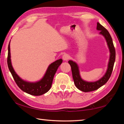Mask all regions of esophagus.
I'll return each instance as SVG.
<instances>
[{
	"label": "esophagus",
	"mask_w": 124,
	"mask_h": 124,
	"mask_svg": "<svg viewBox=\"0 0 124 124\" xmlns=\"http://www.w3.org/2000/svg\"><path fill=\"white\" fill-rule=\"evenodd\" d=\"M70 55H69V54H64L62 56V58L64 61H67L69 59V58H70Z\"/></svg>",
	"instance_id": "esophagus-1"
}]
</instances>
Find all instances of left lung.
I'll return each mask as SVG.
<instances>
[{"label": "left lung", "mask_w": 124, "mask_h": 124, "mask_svg": "<svg viewBox=\"0 0 124 124\" xmlns=\"http://www.w3.org/2000/svg\"><path fill=\"white\" fill-rule=\"evenodd\" d=\"M96 29L97 31H100V34L103 35L106 39L110 52L107 70L103 76L98 80L93 81V82L85 81L81 78L78 65L77 63L72 60H70L68 61L69 64L70 65L71 69H72V76L75 86L79 90L85 92L95 91V90L99 89L100 87L104 85L107 82L112 74L115 60V50L114 45H113L112 38L109 33L103 26H102L98 22L97 23Z\"/></svg>", "instance_id": "obj_1"}]
</instances>
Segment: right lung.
Segmentation results:
<instances>
[{
  "instance_id": "add662e5",
  "label": "right lung",
  "mask_w": 124,
  "mask_h": 124,
  "mask_svg": "<svg viewBox=\"0 0 124 124\" xmlns=\"http://www.w3.org/2000/svg\"><path fill=\"white\" fill-rule=\"evenodd\" d=\"M10 43L8 46V65L10 72L15 81L16 84L23 91L33 96L43 95L49 91L51 87L54 75L58 67L62 63V60L59 59L50 64L46 71L45 74L41 80L37 82H29L23 80L17 74L12 67L10 54Z\"/></svg>"
}]
</instances>
